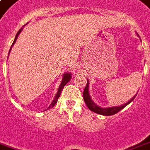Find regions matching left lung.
<instances>
[{
    "label": "left lung",
    "mask_w": 150,
    "mask_h": 150,
    "mask_svg": "<svg viewBox=\"0 0 150 150\" xmlns=\"http://www.w3.org/2000/svg\"><path fill=\"white\" fill-rule=\"evenodd\" d=\"M137 36H139V35H138L137 33ZM137 93L134 95V97L132 98L130 100L128 101V103H125V104H123L122 106H111V107L103 108V107H101V106H98L97 104L91 99L89 92V81L87 80V83H86V87H85V89H84L83 91V99L85 103L86 104V106H87V107H88L91 111L95 112V113L98 114V115H104V116H110V115H115V114H117V112L120 111L121 110H122L124 107H126L128 104H129L132 101L134 100V98H135V97L137 96Z\"/></svg>",
    "instance_id": "left-lung-1"
}]
</instances>
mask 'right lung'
Instances as JSON below:
<instances>
[{
	"label": "right lung",
	"instance_id": "1",
	"mask_svg": "<svg viewBox=\"0 0 150 150\" xmlns=\"http://www.w3.org/2000/svg\"><path fill=\"white\" fill-rule=\"evenodd\" d=\"M22 30H23V28H21V29L18 31V33H16V37H15V39H14V41H13V44H12V46H11V47H10L9 53H10V52H11V50H12V47H13V46L14 45V44H15V42H16V40H17L18 35H20V33H21ZM9 53H8V55H9ZM71 75H72L71 73H69V72H65V73H64V75H63V79H62V81H61V83H60V85H59V86L58 91H57V93H56V95H55V98H54V99H53V101L52 102V103H51V104H50V106H48L47 110H49L50 108L53 107V106L55 105V103H57L59 97L60 96L61 91H63V89H64V86H65V85H66V84L68 82H69L70 79H71Z\"/></svg>",
	"mask_w": 150,
	"mask_h": 150
}]
</instances>
